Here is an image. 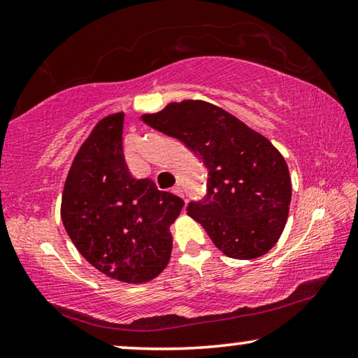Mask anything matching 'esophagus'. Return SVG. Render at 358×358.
<instances>
[{
	"label": "esophagus",
	"mask_w": 358,
	"mask_h": 358,
	"mask_svg": "<svg viewBox=\"0 0 358 358\" xmlns=\"http://www.w3.org/2000/svg\"><path fill=\"white\" fill-rule=\"evenodd\" d=\"M172 192H173V194L180 196V197H185V192H183V189H181V186H180V185L173 186V188H172Z\"/></svg>",
	"instance_id": "obj_1"
}]
</instances>
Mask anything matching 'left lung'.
I'll use <instances>...</instances> for the list:
<instances>
[{
    "instance_id": "1",
    "label": "left lung",
    "mask_w": 358,
    "mask_h": 358,
    "mask_svg": "<svg viewBox=\"0 0 358 358\" xmlns=\"http://www.w3.org/2000/svg\"><path fill=\"white\" fill-rule=\"evenodd\" d=\"M159 132L180 140L207 169V194L188 203L226 257L253 259L279 241L288 218L292 180L271 141L223 108L202 100L169 103L141 116Z\"/></svg>"
}]
</instances>
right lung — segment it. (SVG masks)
Segmentation results:
<instances>
[{
	"label": "right lung",
	"instance_id": "1",
	"mask_svg": "<svg viewBox=\"0 0 358 358\" xmlns=\"http://www.w3.org/2000/svg\"><path fill=\"white\" fill-rule=\"evenodd\" d=\"M124 113L101 119L81 145L62 194V221L95 269L126 283L157 277L172 253L170 224L185 202L130 175L122 152Z\"/></svg>",
	"mask_w": 358,
	"mask_h": 358
}]
</instances>
